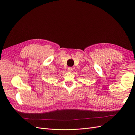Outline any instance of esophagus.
<instances>
[{"instance_id": "34e87169", "label": "esophagus", "mask_w": 135, "mask_h": 135, "mask_svg": "<svg viewBox=\"0 0 135 135\" xmlns=\"http://www.w3.org/2000/svg\"><path fill=\"white\" fill-rule=\"evenodd\" d=\"M73 70V68H71V67H69L68 68V71H69V72H71Z\"/></svg>"}]
</instances>
